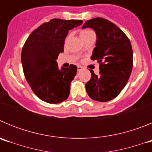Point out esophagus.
<instances>
[{
	"label": "esophagus",
	"mask_w": 152,
	"mask_h": 152,
	"mask_svg": "<svg viewBox=\"0 0 152 152\" xmlns=\"http://www.w3.org/2000/svg\"><path fill=\"white\" fill-rule=\"evenodd\" d=\"M77 72H80V71L83 69V67L80 66V65H77Z\"/></svg>",
	"instance_id": "1"
}]
</instances>
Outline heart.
<instances>
[{
    "mask_svg": "<svg viewBox=\"0 0 152 152\" xmlns=\"http://www.w3.org/2000/svg\"><path fill=\"white\" fill-rule=\"evenodd\" d=\"M91 33H93V31L90 30V29H82V30L80 31V37H82V36H85V35H88Z\"/></svg>",
    "mask_w": 152,
    "mask_h": 152,
    "instance_id": "obj_1",
    "label": "heart"
}]
</instances>
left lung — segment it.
Returning <instances> with one entry per match:
<instances>
[{"label": "left lung", "instance_id": "8db88e82", "mask_svg": "<svg viewBox=\"0 0 152 152\" xmlns=\"http://www.w3.org/2000/svg\"><path fill=\"white\" fill-rule=\"evenodd\" d=\"M92 28L96 34L92 60L100 64V74L91 70V78L85 88L88 96L96 101L107 102L119 94L125 88L133 66V52L126 34L113 23L96 17L89 20L82 29Z\"/></svg>", "mask_w": 152, "mask_h": 152}]
</instances>
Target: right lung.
Segmentation results:
<instances>
[{"label": "right lung", "instance_id": "right-lung-1", "mask_svg": "<svg viewBox=\"0 0 152 152\" xmlns=\"http://www.w3.org/2000/svg\"><path fill=\"white\" fill-rule=\"evenodd\" d=\"M82 23V20L52 19L33 30L24 43L21 52L23 70L35 94L49 103H58L68 97L71 82L77 67H58L59 53L68 31Z\"/></svg>", "mask_w": 152, "mask_h": 152}]
</instances>
